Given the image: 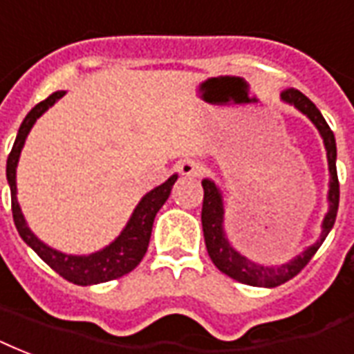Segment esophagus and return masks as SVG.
Masks as SVG:
<instances>
[{
	"instance_id": "1",
	"label": "esophagus",
	"mask_w": 354,
	"mask_h": 354,
	"mask_svg": "<svg viewBox=\"0 0 354 354\" xmlns=\"http://www.w3.org/2000/svg\"><path fill=\"white\" fill-rule=\"evenodd\" d=\"M179 169L180 174L187 175V177H201V175L205 174V166L196 160H185L179 166Z\"/></svg>"
}]
</instances>
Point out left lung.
I'll list each match as a JSON object with an SVG mask.
<instances>
[{
  "mask_svg": "<svg viewBox=\"0 0 354 354\" xmlns=\"http://www.w3.org/2000/svg\"><path fill=\"white\" fill-rule=\"evenodd\" d=\"M281 98L293 104L297 110H300L304 115L312 119V123L317 127V130L323 136L326 147V158H328V169H330V190H328V212H326L325 220H323V233L313 246L300 254L293 261L286 263L278 268L263 267L257 263H252L239 252L231 248L227 239L224 235V205H222V196L220 190L216 188L214 183L205 179L203 185V209H201V224H203V237H205V246L209 252L211 261L216 265L220 272H224L233 280L246 283V286H254V288H278L281 283H286L291 278L299 274L302 268L306 267L310 259L315 256L319 246L323 244L326 235L330 233L332 225L336 222V214H338L339 205V183H338V171H336V140L332 134L330 127L326 124L325 117L321 115L317 106L313 104L312 100L302 95L299 89L289 87L281 93Z\"/></svg>",
  "mask_w": 354,
  "mask_h": 354,
  "instance_id": "obj_1",
  "label": "left lung"
}]
</instances>
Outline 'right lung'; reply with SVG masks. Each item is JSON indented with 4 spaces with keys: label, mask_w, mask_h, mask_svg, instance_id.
<instances>
[{
    "label": "right lung",
    "mask_w": 354,
    "mask_h": 354,
    "mask_svg": "<svg viewBox=\"0 0 354 354\" xmlns=\"http://www.w3.org/2000/svg\"><path fill=\"white\" fill-rule=\"evenodd\" d=\"M63 95H65L63 91L52 93L50 97L44 98L42 102H39L33 110L29 111L26 119H24V123L20 124L12 151H10L9 158H7L10 207H12V218H15V225L18 233H20V237L24 239V243L28 246L35 250L37 256L41 257L48 267H52L57 274L63 276L66 281H73L76 286H95V283L115 280V278L129 274L130 270H134L140 265L145 252H147L156 212L160 211V207L169 198V192H171L175 180H177V175H171L164 185L145 194L142 201L134 209V212H132V216H130L129 224L123 230V233L110 246H106L104 250H100L97 254H91V256H66V254H61L57 250H52L50 246L41 243L26 225L20 205L16 201V164H18L20 151H22L24 142H26L31 127Z\"/></svg>",
    "instance_id": "right-lung-1"
}]
</instances>
